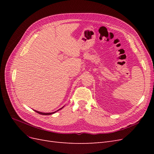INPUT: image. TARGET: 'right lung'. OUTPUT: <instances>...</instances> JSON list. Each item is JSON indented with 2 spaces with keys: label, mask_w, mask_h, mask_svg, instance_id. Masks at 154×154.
I'll use <instances>...</instances> for the list:
<instances>
[{
  "label": "right lung",
  "mask_w": 154,
  "mask_h": 154,
  "mask_svg": "<svg viewBox=\"0 0 154 154\" xmlns=\"http://www.w3.org/2000/svg\"><path fill=\"white\" fill-rule=\"evenodd\" d=\"M63 107H62L61 109H60L59 110H57V111H55V112H49V113H45V112H39V111H37V110H34L36 112H37V113H38V114H42V115H51V114H54L55 112H57V111H58V110H61L62 109H63Z\"/></svg>",
  "instance_id": "add662e5"
}]
</instances>
